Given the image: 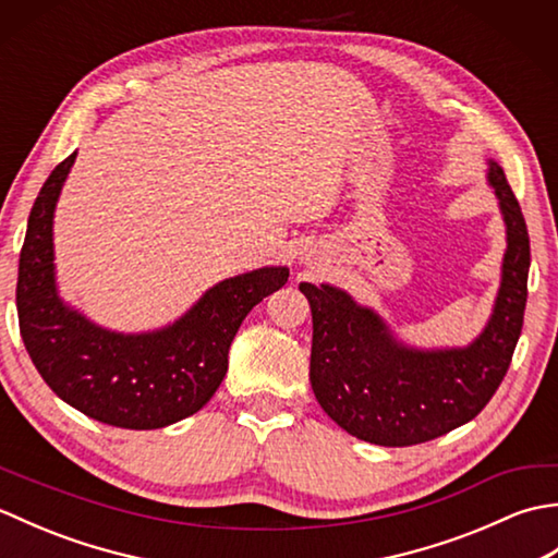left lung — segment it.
Wrapping results in <instances>:
<instances>
[{
  "instance_id": "obj_1",
  "label": "left lung",
  "mask_w": 558,
  "mask_h": 558,
  "mask_svg": "<svg viewBox=\"0 0 558 558\" xmlns=\"http://www.w3.org/2000/svg\"><path fill=\"white\" fill-rule=\"evenodd\" d=\"M489 184L506 222L499 298L484 333L460 350H412L348 292L302 282L312 306L310 378L316 400L348 434L376 446H414L475 420L511 366L527 302L530 236L504 170Z\"/></svg>"
}]
</instances>
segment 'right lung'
Returning a JSON list of instances; mask_svg holds the SVG:
<instances>
[{
    "label": "right lung",
    "instance_id": "add662e5",
    "mask_svg": "<svg viewBox=\"0 0 558 558\" xmlns=\"http://www.w3.org/2000/svg\"><path fill=\"white\" fill-rule=\"evenodd\" d=\"M74 158L57 165L31 208L16 282L23 345L71 408L122 429H160L213 398L246 314L286 286L290 270L258 268L222 280L180 322L153 333L124 336L90 324L57 298L52 264L54 206Z\"/></svg>",
    "mask_w": 558,
    "mask_h": 558
}]
</instances>
